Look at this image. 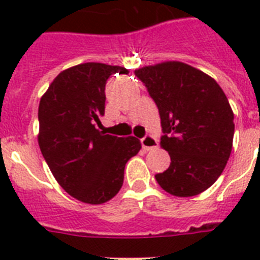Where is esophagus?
<instances>
[{
    "mask_svg": "<svg viewBox=\"0 0 260 260\" xmlns=\"http://www.w3.org/2000/svg\"><path fill=\"white\" fill-rule=\"evenodd\" d=\"M142 146L144 151L154 150V148H158V140L148 135L144 139H142Z\"/></svg>",
    "mask_w": 260,
    "mask_h": 260,
    "instance_id": "1",
    "label": "esophagus"
}]
</instances>
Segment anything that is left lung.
<instances>
[{
	"mask_svg": "<svg viewBox=\"0 0 260 260\" xmlns=\"http://www.w3.org/2000/svg\"><path fill=\"white\" fill-rule=\"evenodd\" d=\"M135 74L158 106L160 147L171 159L156 182L175 197L209 189L232 151L234 112L225 93L210 75L177 60L140 67Z\"/></svg>",
	"mask_w": 260,
	"mask_h": 260,
	"instance_id": "obj_1",
	"label": "left lung"
}]
</instances>
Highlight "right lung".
Listing matches in <instances>:
<instances>
[{
    "label": "right lung",
    "mask_w": 260,
    "mask_h": 260,
    "mask_svg": "<svg viewBox=\"0 0 260 260\" xmlns=\"http://www.w3.org/2000/svg\"><path fill=\"white\" fill-rule=\"evenodd\" d=\"M125 67L81 63L63 70L39 104L38 142L58 183L78 201L100 205L116 196L126 162L142 144L134 136L117 138L95 128L105 112V83Z\"/></svg>",
    "instance_id": "add662e5"
}]
</instances>
